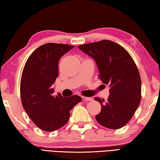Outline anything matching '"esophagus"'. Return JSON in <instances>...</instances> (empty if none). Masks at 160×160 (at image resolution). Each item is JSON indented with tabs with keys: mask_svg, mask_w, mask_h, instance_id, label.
I'll list each match as a JSON object with an SVG mask.
<instances>
[{
	"mask_svg": "<svg viewBox=\"0 0 160 160\" xmlns=\"http://www.w3.org/2000/svg\"><path fill=\"white\" fill-rule=\"evenodd\" d=\"M82 99L84 100V101H92V100H93V98H91V97L82 96Z\"/></svg>",
	"mask_w": 160,
	"mask_h": 160,
	"instance_id": "34e87169",
	"label": "esophagus"
}]
</instances>
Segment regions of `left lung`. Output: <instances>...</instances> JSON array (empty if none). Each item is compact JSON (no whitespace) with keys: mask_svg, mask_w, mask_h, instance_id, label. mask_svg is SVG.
<instances>
[{"mask_svg":"<svg viewBox=\"0 0 160 160\" xmlns=\"http://www.w3.org/2000/svg\"><path fill=\"white\" fill-rule=\"evenodd\" d=\"M95 59L98 78L108 84L107 102L98 97L101 111L96 116L99 124L109 129H119L130 121L142 98V80L132 58L123 46L110 40H101L78 46Z\"/></svg>","mask_w":160,"mask_h":160,"instance_id":"1","label":"left lung"}]
</instances>
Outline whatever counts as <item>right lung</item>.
I'll return each instance as SVG.
<instances>
[{"instance_id": "right-lung-1", "label": "right lung", "mask_w": 160, "mask_h": 160, "mask_svg": "<svg viewBox=\"0 0 160 160\" xmlns=\"http://www.w3.org/2000/svg\"><path fill=\"white\" fill-rule=\"evenodd\" d=\"M73 47L56 43L41 46L30 55L22 72V105L33 123L47 132L64 126L69 119L70 111L82 101L78 95L53 96L51 87L58 77L59 59Z\"/></svg>"}]
</instances>
